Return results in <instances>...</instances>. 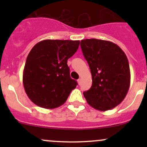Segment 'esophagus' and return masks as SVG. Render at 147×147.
I'll return each mask as SVG.
<instances>
[{"mask_svg": "<svg viewBox=\"0 0 147 147\" xmlns=\"http://www.w3.org/2000/svg\"><path fill=\"white\" fill-rule=\"evenodd\" d=\"M77 83H78L79 85H80V84H81V79H79L78 80H77Z\"/></svg>", "mask_w": 147, "mask_h": 147, "instance_id": "34e87169", "label": "esophagus"}]
</instances>
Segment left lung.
Here are the masks:
<instances>
[{
  "mask_svg": "<svg viewBox=\"0 0 147 147\" xmlns=\"http://www.w3.org/2000/svg\"><path fill=\"white\" fill-rule=\"evenodd\" d=\"M81 48L92 75V86L84 92L88 104L105 111L119 105L129 89L131 74L124 51L109 41L90 38L81 41Z\"/></svg>",
  "mask_w": 147,
  "mask_h": 147,
  "instance_id": "8db88e82",
  "label": "left lung"
}]
</instances>
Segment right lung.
Segmentation results:
<instances>
[{"mask_svg":"<svg viewBox=\"0 0 147 147\" xmlns=\"http://www.w3.org/2000/svg\"><path fill=\"white\" fill-rule=\"evenodd\" d=\"M79 41L43 40L33 47L27 57L23 86L37 106L52 109L61 106L77 82L70 78L67 61L79 48Z\"/></svg>","mask_w":147,"mask_h":147,"instance_id":"add662e5","label":"right lung"}]
</instances>
